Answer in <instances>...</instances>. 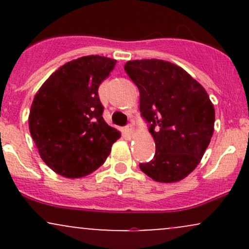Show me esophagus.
Listing matches in <instances>:
<instances>
[{
  "label": "esophagus",
  "instance_id": "34e87169",
  "mask_svg": "<svg viewBox=\"0 0 249 249\" xmlns=\"http://www.w3.org/2000/svg\"><path fill=\"white\" fill-rule=\"evenodd\" d=\"M125 131H126L127 134H130V136H131V134L133 133V126H132V125H131V124L127 125V126L125 127Z\"/></svg>",
  "mask_w": 249,
  "mask_h": 249
}]
</instances>
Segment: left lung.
<instances>
[{
    "label": "left lung",
    "instance_id": "1",
    "mask_svg": "<svg viewBox=\"0 0 249 249\" xmlns=\"http://www.w3.org/2000/svg\"><path fill=\"white\" fill-rule=\"evenodd\" d=\"M139 89L141 115L156 142L151 161L139 164L158 182L187 177L201 160L214 131V107L206 90L184 69L161 59L125 64Z\"/></svg>",
    "mask_w": 249,
    "mask_h": 249
}]
</instances>
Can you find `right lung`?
I'll return each instance as SVG.
<instances>
[{
  "instance_id": "obj_1",
  "label": "right lung",
  "mask_w": 249,
  "mask_h": 249,
  "mask_svg": "<svg viewBox=\"0 0 249 249\" xmlns=\"http://www.w3.org/2000/svg\"><path fill=\"white\" fill-rule=\"evenodd\" d=\"M116 59L98 55L68 62L42 85L31 104L29 130L43 161L59 176L82 178L104 164L121 137L103 118L99 84Z\"/></svg>"
}]
</instances>
